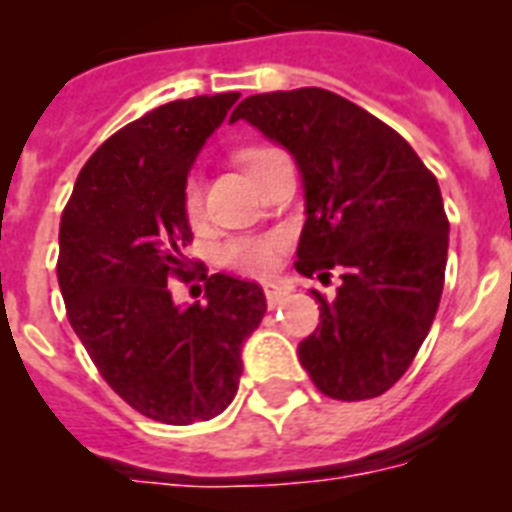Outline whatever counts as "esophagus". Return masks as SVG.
<instances>
[{"mask_svg": "<svg viewBox=\"0 0 512 512\" xmlns=\"http://www.w3.org/2000/svg\"><path fill=\"white\" fill-rule=\"evenodd\" d=\"M263 289H265V300H268V305H271V308H276V305H279L281 300L287 297V289L281 287V284H273V281H265Z\"/></svg>", "mask_w": 512, "mask_h": 512, "instance_id": "esophagus-1", "label": "esophagus"}]
</instances>
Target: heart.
Returning <instances> with one entry per match:
<instances>
[{"mask_svg":"<svg viewBox=\"0 0 512 512\" xmlns=\"http://www.w3.org/2000/svg\"><path fill=\"white\" fill-rule=\"evenodd\" d=\"M271 148H252L244 154L247 170H252ZM183 209L188 220H199L201 217V185L196 177H188L183 188ZM281 252V239L276 236H244V239H233L223 247V263L233 271L244 273V276H268L276 268Z\"/></svg>","mask_w":512,"mask_h":512,"instance_id":"1","label":"heart"}]
</instances>
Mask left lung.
Here are the masks:
<instances>
[{"label": "left lung", "mask_w": 512, "mask_h": 512, "mask_svg": "<svg viewBox=\"0 0 512 512\" xmlns=\"http://www.w3.org/2000/svg\"><path fill=\"white\" fill-rule=\"evenodd\" d=\"M249 122L292 154L305 193L295 268L329 281L311 289L321 324L297 345L316 388L364 401L393 388L417 356L444 292L449 220L433 172L396 130L321 87L241 100Z\"/></svg>", "instance_id": "left-lung-1"}]
</instances>
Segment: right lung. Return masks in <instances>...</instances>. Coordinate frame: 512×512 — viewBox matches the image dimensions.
<instances>
[{"instance_id":"add662e5","label":"right lung","mask_w":512,"mask_h":512,"mask_svg":"<svg viewBox=\"0 0 512 512\" xmlns=\"http://www.w3.org/2000/svg\"><path fill=\"white\" fill-rule=\"evenodd\" d=\"M239 92L172 100L90 156L60 217L58 284L68 321L103 380L167 425L212 420L231 404L241 348L265 316L255 281L207 279V303L177 305L193 239L183 188Z\"/></svg>"}]
</instances>
